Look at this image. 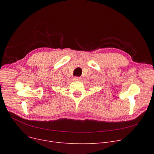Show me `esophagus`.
<instances>
[{"label": "esophagus", "instance_id": "1", "mask_svg": "<svg viewBox=\"0 0 154 154\" xmlns=\"http://www.w3.org/2000/svg\"><path fill=\"white\" fill-rule=\"evenodd\" d=\"M74 80H80V77H75L74 78Z\"/></svg>", "mask_w": 154, "mask_h": 154}]
</instances>
